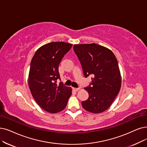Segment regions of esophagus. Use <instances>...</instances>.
<instances>
[{
  "label": "esophagus",
  "mask_w": 147,
  "mask_h": 147,
  "mask_svg": "<svg viewBox=\"0 0 147 147\" xmlns=\"http://www.w3.org/2000/svg\"><path fill=\"white\" fill-rule=\"evenodd\" d=\"M72 89H73L74 90H75V91H78V90L80 89V88H75V87H72Z\"/></svg>",
  "instance_id": "obj_1"
}]
</instances>
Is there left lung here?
Returning <instances> with one entry per match:
<instances>
[{"label":"left lung","instance_id":"obj_1","mask_svg":"<svg viewBox=\"0 0 147 147\" xmlns=\"http://www.w3.org/2000/svg\"><path fill=\"white\" fill-rule=\"evenodd\" d=\"M74 50L84 77L92 75L89 86L84 88L89 98L82 101V106L91 113L103 112L120 90L121 77L116 58L112 51L95 43L75 45Z\"/></svg>","mask_w":147,"mask_h":147}]
</instances>
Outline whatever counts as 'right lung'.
Listing matches in <instances>:
<instances>
[{
    "mask_svg": "<svg viewBox=\"0 0 147 147\" xmlns=\"http://www.w3.org/2000/svg\"><path fill=\"white\" fill-rule=\"evenodd\" d=\"M72 44L51 42L43 45L35 53L31 62L28 83L32 95L44 110L55 113L66 107L72 90L60 80L58 66Z\"/></svg>",
    "mask_w": 147,
    "mask_h": 147,
    "instance_id": "obj_1",
    "label": "right lung"
}]
</instances>
